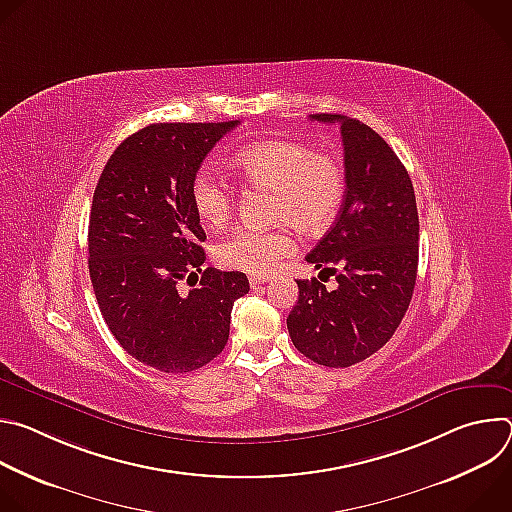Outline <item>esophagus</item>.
<instances>
[{
    "instance_id": "esophagus-1",
    "label": "esophagus",
    "mask_w": 512,
    "mask_h": 512,
    "mask_svg": "<svg viewBox=\"0 0 512 512\" xmlns=\"http://www.w3.org/2000/svg\"><path fill=\"white\" fill-rule=\"evenodd\" d=\"M267 281H271V277H269V275H251V277H249V283H251V287H257V285H261V283H267Z\"/></svg>"
}]
</instances>
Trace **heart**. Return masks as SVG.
Masks as SVG:
<instances>
[{
    "instance_id": "b5f03b06",
    "label": "heart",
    "mask_w": 512,
    "mask_h": 512,
    "mask_svg": "<svg viewBox=\"0 0 512 512\" xmlns=\"http://www.w3.org/2000/svg\"><path fill=\"white\" fill-rule=\"evenodd\" d=\"M233 166L247 186L275 192L271 212L275 223H289L306 235L326 231L346 198L342 162L334 154L314 152L302 141L253 143L235 154ZM190 198L204 227L221 229L229 223L233 188L218 172L200 168L192 178ZM296 249V239L285 227L275 231L237 229L216 245L214 255L227 269L267 275Z\"/></svg>"
}]
</instances>
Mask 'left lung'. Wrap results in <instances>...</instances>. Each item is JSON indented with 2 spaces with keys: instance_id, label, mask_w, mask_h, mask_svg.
<instances>
[{
  "instance_id": "1",
  "label": "left lung",
  "mask_w": 512,
  "mask_h": 512,
  "mask_svg": "<svg viewBox=\"0 0 512 512\" xmlns=\"http://www.w3.org/2000/svg\"><path fill=\"white\" fill-rule=\"evenodd\" d=\"M310 119L340 123L342 133L346 198L332 229L306 255L338 285L328 291L316 277L298 279L287 330L304 356L344 369L383 348L409 308L419 216L405 166L375 129L332 113Z\"/></svg>"
}]
</instances>
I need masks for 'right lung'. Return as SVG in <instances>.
<instances>
[{"label":"right lung","mask_w":512,"mask_h":512,"mask_svg":"<svg viewBox=\"0 0 512 512\" xmlns=\"http://www.w3.org/2000/svg\"><path fill=\"white\" fill-rule=\"evenodd\" d=\"M239 121L154 123L111 154L89 216V271L117 342L162 373H190L223 352L241 271L202 269L206 239L190 184L206 154ZM201 283L188 292L184 279Z\"/></svg>","instance_id":"obj_1"}]
</instances>
